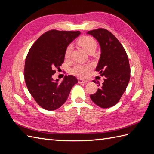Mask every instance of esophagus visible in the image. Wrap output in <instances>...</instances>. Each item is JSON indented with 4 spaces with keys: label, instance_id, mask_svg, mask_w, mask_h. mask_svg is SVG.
<instances>
[{
    "label": "esophagus",
    "instance_id": "34e87169",
    "mask_svg": "<svg viewBox=\"0 0 154 154\" xmlns=\"http://www.w3.org/2000/svg\"><path fill=\"white\" fill-rule=\"evenodd\" d=\"M88 81L87 80H83L82 79H78V83H87Z\"/></svg>",
    "mask_w": 154,
    "mask_h": 154
}]
</instances>
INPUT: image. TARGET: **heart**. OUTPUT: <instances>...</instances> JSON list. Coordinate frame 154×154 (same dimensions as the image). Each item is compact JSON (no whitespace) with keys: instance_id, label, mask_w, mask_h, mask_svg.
I'll return each mask as SVG.
<instances>
[{"instance_id":"heart-1","label":"heart","mask_w":154,"mask_h":154,"mask_svg":"<svg viewBox=\"0 0 154 154\" xmlns=\"http://www.w3.org/2000/svg\"><path fill=\"white\" fill-rule=\"evenodd\" d=\"M78 44L88 54L94 52L97 48V42L96 40L89 36H83L78 40ZM72 51V45H69L65 51V57L69 58ZM92 67L91 65L76 64L71 69V73L74 76L80 78H86L91 71Z\"/></svg>"}]
</instances>
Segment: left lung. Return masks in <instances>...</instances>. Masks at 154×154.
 I'll return each mask as SVG.
<instances>
[{"label":"left lung","mask_w":154,"mask_h":154,"mask_svg":"<svg viewBox=\"0 0 154 154\" xmlns=\"http://www.w3.org/2000/svg\"><path fill=\"white\" fill-rule=\"evenodd\" d=\"M87 33L94 36L100 45L101 56L96 71L104 76V82L98 85L100 88L90 97L97 106L109 108L118 103L128 86L130 78L128 56L123 46L109 31L99 28Z\"/></svg>","instance_id":"8db88e82"}]
</instances>
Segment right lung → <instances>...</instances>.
I'll use <instances>...</instances> for the list:
<instances>
[{
    "mask_svg": "<svg viewBox=\"0 0 154 154\" xmlns=\"http://www.w3.org/2000/svg\"><path fill=\"white\" fill-rule=\"evenodd\" d=\"M80 32L50 30L41 35L27 54L24 79L31 95L38 105L47 110L60 108L68 98L77 78L66 76L61 83L52 78L56 69L64 61L65 51Z\"/></svg>",
    "mask_w": 154,
    "mask_h": 154,
    "instance_id": "right-lung-1",
    "label": "right lung"
}]
</instances>
